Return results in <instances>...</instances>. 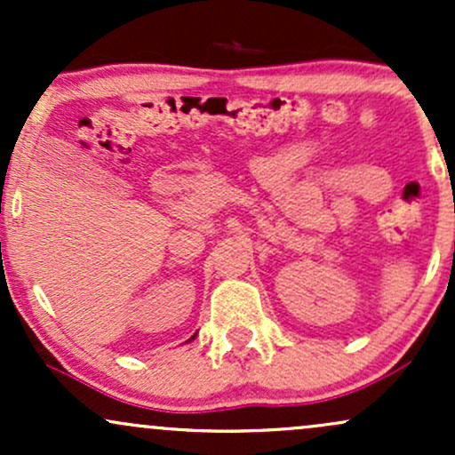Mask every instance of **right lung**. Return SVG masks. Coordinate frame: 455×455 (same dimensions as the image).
I'll return each mask as SVG.
<instances>
[{
  "label": "right lung",
  "instance_id": "right-lung-1",
  "mask_svg": "<svg viewBox=\"0 0 455 455\" xmlns=\"http://www.w3.org/2000/svg\"><path fill=\"white\" fill-rule=\"evenodd\" d=\"M195 338H196V333H195V336H192V338H190V340H188V342H192V340H195Z\"/></svg>",
  "mask_w": 455,
  "mask_h": 455
}]
</instances>
